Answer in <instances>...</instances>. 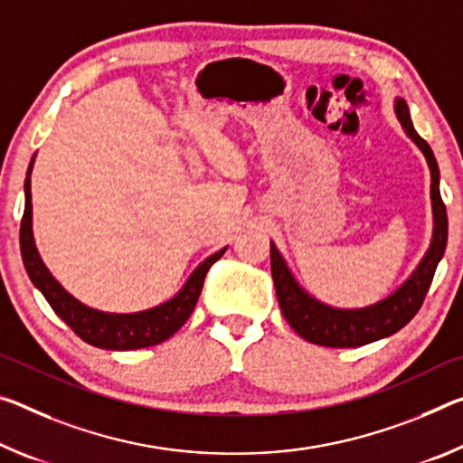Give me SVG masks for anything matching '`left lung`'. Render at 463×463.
<instances>
[{"label": "left lung", "instance_id": "left-lung-1", "mask_svg": "<svg viewBox=\"0 0 463 463\" xmlns=\"http://www.w3.org/2000/svg\"><path fill=\"white\" fill-rule=\"evenodd\" d=\"M393 111L400 126L416 148L427 158L430 171V208H432V237L427 253L418 261L412 274L403 280L398 288L383 297L377 303L356 307V309H342L332 307L324 300L315 298L307 292L292 274L288 263L278 251L274 241H269L271 278H274L276 297L288 326L303 337V340L326 348H358L364 344L383 340L408 324L420 309L429 286L435 276V269L441 261L447 245V212L439 194V166L430 146L416 134L410 119L406 100L395 97Z\"/></svg>", "mask_w": 463, "mask_h": 463}]
</instances>
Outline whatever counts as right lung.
Wrapping results in <instances>:
<instances>
[{
    "instance_id": "1",
    "label": "right lung",
    "mask_w": 463,
    "mask_h": 463,
    "mask_svg": "<svg viewBox=\"0 0 463 463\" xmlns=\"http://www.w3.org/2000/svg\"><path fill=\"white\" fill-rule=\"evenodd\" d=\"M36 154L28 165L24 179V216L20 224V251L22 261L28 271L31 282L43 292L47 303L53 307V311L90 346L102 350H137L156 346V344L168 340V337L179 332L181 326L194 313L197 298L202 295L203 280L212 263L222 258L229 247H222L220 251L212 253L197 266L179 292L160 303L156 307L134 313H111L100 311L94 307L84 305L70 295L63 286L55 280L49 268L43 261L39 249L34 243L33 232V194H31V175L34 166Z\"/></svg>"
}]
</instances>
